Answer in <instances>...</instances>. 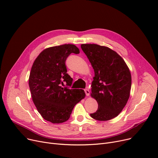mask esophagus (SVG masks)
Returning <instances> with one entry per match:
<instances>
[{"instance_id": "esophagus-1", "label": "esophagus", "mask_w": 158, "mask_h": 158, "mask_svg": "<svg viewBox=\"0 0 158 158\" xmlns=\"http://www.w3.org/2000/svg\"><path fill=\"white\" fill-rule=\"evenodd\" d=\"M85 92L86 95V96H89V89H85Z\"/></svg>"}]
</instances>
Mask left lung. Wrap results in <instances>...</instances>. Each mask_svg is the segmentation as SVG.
I'll return each instance as SVG.
<instances>
[{
  "instance_id": "8db88e82",
  "label": "left lung",
  "mask_w": 158,
  "mask_h": 158,
  "mask_svg": "<svg viewBox=\"0 0 158 158\" xmlns=\"http://www.w3.org/2000/svg\"><path fill=\"white\" fill-rule=\"evenodd\" d=\"M94 70L91 96L98 103L90 114L99 121L110 120L120 114L130 96L131 75L123 58L111 48L97 44H82Z\"/></svg>"
}]
</instances>
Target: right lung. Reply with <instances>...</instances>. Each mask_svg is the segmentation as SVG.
I'll list each match as a JSON object with an SVG mask.
<instances>
[{"mask_svg": "<svg viewBox=\"0 0 158 158\" xmlns=\"http://www.w3.org/2000/svg\"><path fill=\"white\" fill-rule=\"evenodd\" d=\"M71 53L79 54L72 44L45 48L36 58L30 72L32 101L41 117L53 123L67 121L75 105L85 97L83 89L62 87L64 83L71 86L73 81L65 65Z\"/></svg>", "mask_w": 158, "mask_h": 158, "instance_id": "1", "label": "right lung"}]
</instances>
